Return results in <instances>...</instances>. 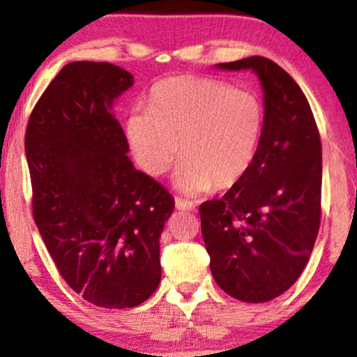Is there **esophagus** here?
Returning <instances> with one entry per match:
<instances>
[{
  "label": "esophagus",
  "instance_id": "1",
  "mask_svg": "<svg viewBox=\"0 0 357 357\" xmlns=\"http://www.w3.org/2000/svg\"><path fill=\"white\" fill-rule=\"evenodd\" d=\"M174 203H176V208H178V210L192 211L196 208L195 202H190V199H184V198H176Z\"/></svg>",
  "mask_w": 357,
  "mask_h": 357
}]
</instances>
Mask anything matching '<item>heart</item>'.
Segmentation results:
<instances>
[{
	"label": "heart",
	"instance_id": "b5f03b06",
	"mask_svg": "<svg viewBox=\"0 0 357 357\" xmlns=\"http://www.w3.org/2000/svg\"><path fill=\"white\" fill-rule=\"evenodd\" d=\"M264 130L255 92L206 77H171L155 84L149 109L130 110L126 134L134 159L151 176L171 169L183 192L227 190L245 178Z\"/></svg>",
	"mask_w": 357,
	"mask_h": 357
}]
</instances>
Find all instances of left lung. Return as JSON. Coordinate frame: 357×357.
<instances>
[{
	"label": "left lung",
	"instance_id": "left-lung-1",
	"mask_svg": "<svg viewBox=\"0 0 357 357\" xmlns=\"http://www.w3.org/2000/svg\"><path fill=\"white\" fill-rule=\"evenodd\" d=\"M257 73L264 130L245 178L223 198L199 204L211 273L228 296L268 302L296 284L321 225L322 146L296 80L265 56L218 63Z\"/></svg>",
	"mask_w": 357,
	"mask_h": 357
}]
</instances>
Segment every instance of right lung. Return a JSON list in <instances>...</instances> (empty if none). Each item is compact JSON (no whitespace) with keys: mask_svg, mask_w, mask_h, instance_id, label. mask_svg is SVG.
<instances>
[{"mask_svg":"<svg viewBox=\"0 0 357 357\" xmlns=\"http://www.w3.org/2000/svg\"><path fill=\"white\" fill-rule=\"evenodd\" d=\"M132 75L72 61L31 110L24 134L33 220L63 280L105 309L136 307L161 280L159 238L174 198L127 158L112 116Z\"/></svg>","mask_w":357,"mask_h":357,"instance_id":"right-lung-1","label":"right lung"}]
</instances>
